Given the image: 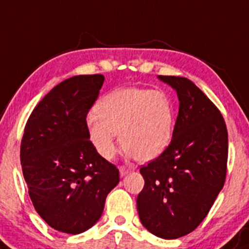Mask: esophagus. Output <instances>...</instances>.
<instances>
[{"instance_id":"1","label":"esophagus","mask_w":249,"mask_h":249,"mask_svg":"<svg viewBox=\"0 0 249 249\" xmlns=\"http://www.w3.org/2000/svg\"><path fill=\"white\" fill-rule=\"evenodd\" d=\"M131 172V168L130 167H126V166H120L119 168V173H120V177H124V176H126L127 173H130Z\"/></svg>"}]
</instances>
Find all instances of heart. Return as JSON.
I'll return each instance as SVG.
<instances>
[{
	"mask_svg": "<svg viewBox=\"0 0 249 249\" xmlns=\"http://www.w3.org/2000/svg\"><path fill=\"white\" fill-rule=\"evenodd\" d=\"M174 107L166 93L145 88H120L102 97L96 115L87 118L90 142L103 159L117 152L115 135L129 156L155 160L171 143Z\"/></svg>",
	"mask_w": 249,
	"mask_h": 249,
	"instance_id": "obj_1",
	"label": "heart"
}]
</instances>
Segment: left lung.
I'll use <instances>...</instances> for the list:
<instances>
[{
	"label": "left lung",
	"mask_w": 249,
	"mask_h": 249,
	"mask_svg": "<svg viewBox=\"0 0 249 249\" xmlns=\"http://www.w3.org/2000/svg\"><path fill=\"white\" fill-rule=\"evenodd\" d=\"M159 80L177 92L179 111L168 147L140 169L145 185L136 204L151 233L174 240L200 225L224 187L229 138L220 110L192 81Z\"/></svg>",
	"instance_id": "8db88e82"
}]
</instances>
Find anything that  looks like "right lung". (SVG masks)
I'll list each match as a JSON object with an SVG mask.
<instances>
[{"label":"right lung","mask_w":249,"mask_h":249,"mask_svg":"<svg viewBox=\"0 0 249 249\" xmlns=\"http://www.w3.org/2000/svg\"><path fill=\"white\" fill-rule=\"evenodd\" d=\"M103 82V75H80L55 86L30 114L20 143L32 203L64 233H82L96 224L119 183V169L97 152L86 122Z\"/></svg>","instance_id":"obj_1"}]
</instances>
